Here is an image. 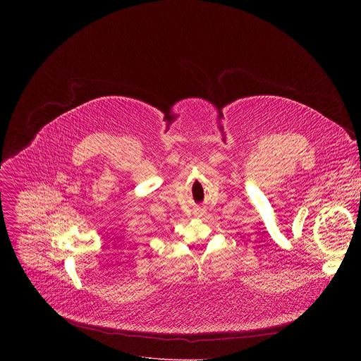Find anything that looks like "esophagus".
<instances>
[{"label":"esophagus","instance_id":"esophagus-1","mask_svg":"<svg viewBox=\"0 0 361 361\" xmlns=\"http://www.w3.org/2000/svg\"><path fill=\"white\" fill-rule=\"evenodd\" d=\"M204 214H206V211H204L203 208H196V209H195V215L199 216V218H202Z\"/></svg>","mask_w":361,"mask_h":361}]
</instances>
